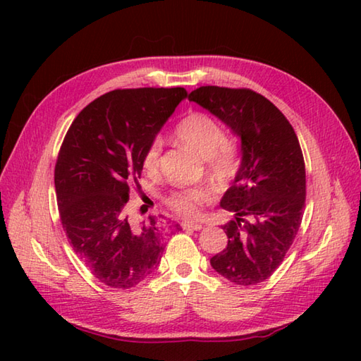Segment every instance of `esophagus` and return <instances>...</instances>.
I'll return each instance as SVG.
<instances>
[{"label": "esophagus", "mask_w": 361, "mask_h": 361, "mask_svg": "<svg viewBox=\"0 0 361 361\" xmlns=\"http://www.w3.org/2000/svg\"><path fill=\"white\" fill-rule=\"evenodd\" d=\"M183 229H194V231H200L203 228L202 224H197V221H183L181 224Z\"/></svg>", "instance_id": "obj_1"}]
</instances>
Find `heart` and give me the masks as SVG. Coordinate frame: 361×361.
<instances>
[{
	"instance_id": "obj_1",
	"label": "heart",
	"mask_w": 361,
	"mask_h": 361,
	"mask_svg": "<svg viewBox=\"0 0 361 361\" xmlns=\"http://www.w3.org/2000/svg\"><path fill=\"white\" fill-rule=\"evenodd\" d=\"M175 136L194 150L197 155L204 158L206 172L219 183H226L233 178L240 167V145L234 137L225 136L224 127L217 119L202 111H194L183 118L175 126ZM163 142L159 137H153L144 150L142 167L147 173H157L159 167V157ZM212 198L209 188L197 186L183 190H173L167 197V204L181 214L192 217L200 212L202 206Z\"/></svg>"
}]
</instances>
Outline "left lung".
I'll list each match as a JSON object with an SVG mask.
<instances>
[{
	"instance_id": "1",
	"label": "left lung",
	"mask_w": 361,
	"mask_h": 361,
	"mask_svg": "<svg viewBox=\"0 0 361 361\" xmlns=\"http://www.w3.org/2000/svg\"><path fill=\"white\" fill-rule=\"evenodd\" d=\"M224 121L242 141V164L220 206L234 212L224 225L228 245L211 257L235 286H256L276 271L301 226L305 164L287 118L248 88L200 87L189 94Z\"/></svg>"
}]
</instances>
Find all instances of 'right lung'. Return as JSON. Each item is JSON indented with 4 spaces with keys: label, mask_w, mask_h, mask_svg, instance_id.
<instances>
[{
    "label": "right lung",
    "mask_w": 361,
    "mask_h": 361,
    "mask_svg": "<svg viewBox=\"0 0 361 361\" xmlns=\"http://www.w3.org/2000/svg\"><path fill=\"white\" fill-rule=\"evenodd\" d=\"M186 90H113L88 104L68 128L54 183L68 240L88 270L111 288H132L157 270L164 235L180 229L163 219L133 225L127 208L149 142Z\"/></svg>",
    "instance_id": "right-lung-1"
}]
</instances>
